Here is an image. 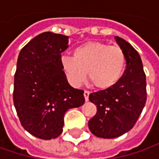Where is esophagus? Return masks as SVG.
<instances>
[{
	"mask_svg": "<svg viewBox=\"0 0 159 159\" xmlns=\"http://www.w3.org/2000/svg\"><path fill=\"white\" fill-rule=\"evenodd\" d=\"M89 94H90V92H89V90H85V91H84V96H85L86 101H88V100H89Z\"/></svg>",
	"mask_w": 159,
	"mask_h": 159,
	"instance_id": "1",
	"label": "esophagus"
}]
</instances>
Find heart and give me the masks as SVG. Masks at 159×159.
Instances as JSON below:
<instances>
[{"mask_svg": "<svg viewBox=\"0 0 159 159\" xmlns=\"http://www.w3.org/2000/svg\"><path fill=\"white\" fill-rule=\"evenodd\" d=\"M125 64V54L119 46L89 41L78 47L73 57L63 56L61 65L69 82L79 87L88 77L95 88L106 89L119 81Z\"/></svg>", "mask_w": 159, "mask_h": 159, "instance_id": "b5f03b06", "label": "heart"}]
</instances>
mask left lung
Listing matches in <instances>:
<instances>
[{
  "mask_svg": "<svg viewBox=\"0 0 159 159\" xmlns=\"http://www.w3.org/2000/svg\"><path fill=\"white\" fill-rule=\"evenodd\" d=\"M115 40L125 54V71L112 87L89 95V101L97 108L89 121V129L105 139L119 137L132 129L147 100L146 75L139 54L122 38L116 36Z\"/></svg>",
  "mask_w": 159,
  "mask_h": 159,
  "instance_id": "1",
  "label": "left lung"
}]
</instances>
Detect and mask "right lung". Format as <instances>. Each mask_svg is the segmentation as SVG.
I'll return each mask as SVG.
<instances>
[{
    "mask_svg": "<svg viewBox=\"0 0 159 159\" xmlns=\"http://www.w3.org/2000/svg\"><path fill=\"white\" fill-rule=\"evenodd\" d=\"M68 36L46 32L21 49L14 77L13 102L22 126L35 137H58L64 116L81 106L84 91L73 89L61 65V54L68 48Z\"/></svg>",
    "mask_w": 159,
    "mask_h": 159,
    "instance_id": "right-lung-1",
    "label": "right lung"
}]
</instances>
